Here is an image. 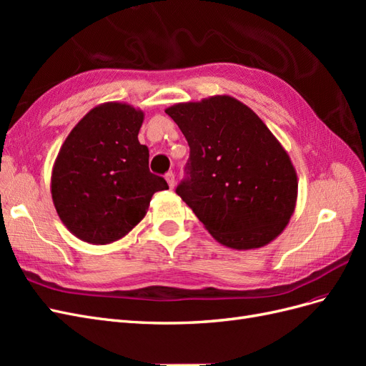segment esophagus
Segmentation results:
<instances>
[{
    "mask_svg": "<svg viewBox=\"0 0 366 366\" xmlns=\"http://www.w3.org/2000/svg\"><path fill=\"white\" fill-rule=\"evenodd\" d=\"M164 179H166V182H168L171 189H174V186H175V175H174L172 172H168V174L164 175Z\"/></svg>",
    "mask_w": 366,
    "mask_h": 366,
    "instance_id": "34e87169",
    "label": "esophagus"
}]
</instances>
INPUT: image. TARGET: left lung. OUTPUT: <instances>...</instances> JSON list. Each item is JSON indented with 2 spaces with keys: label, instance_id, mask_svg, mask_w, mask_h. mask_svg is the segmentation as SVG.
<instances>
[{
  "label": "left lung",
  "instance_id": "1",
  "mask_svg": "<svg viewBox=\"0 0 366 366\" xmlns=\"http://www.w3.org/2000/svg\"><path fill=\"white\" fill-rule=\"evenodd\" d=\"M191 148L177 195L219 244L267 246L282 234L297 200L296 169L280 140L238 99L217 94L164 109Z\"/></svg>",
  "mask_w": 366,
  "mask_h": 366
}]
</instances>
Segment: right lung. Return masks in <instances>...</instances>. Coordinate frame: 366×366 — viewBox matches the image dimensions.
Masks as SVG:
<instances>
[{"label":"right lung","mask_w":366,"mask_h":366,"mask_svg":"<svg viewBox=\"0 0 366 366\" xmlns=\"http://www.w3.org/2000/svg\"><path fill=\"white\" fill-rule=\"evenodd\" d=\"M140 108L105 102L90 109L62 143L51 169L54 209L71 234L104 246L128 235L145 218L151 198L168 189L149 172L140 145Z\"/></svg>","instance_id":"add662e5"}]
</instances>
